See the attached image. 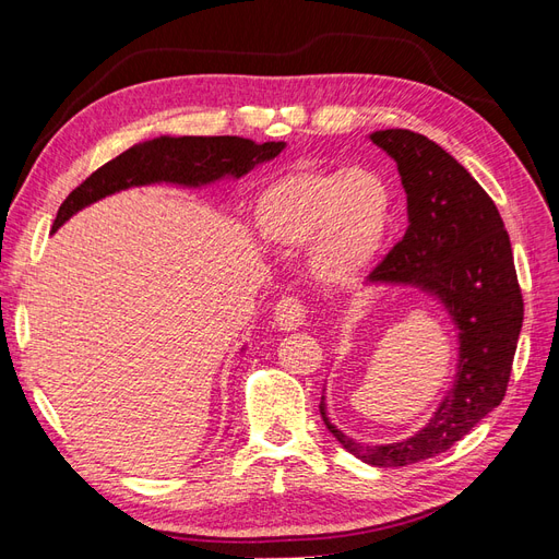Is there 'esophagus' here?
Here are the masks:
<instances>
[{"label": "esophagus", "mask_w": 559, "mask_h": 559, "mask_svg": "<svg viewBox=\"0 0 559 559\" xmlns=\"http://www.w3.org/2000/svg\"><path fill=\"white\" fill-rule=\"evenodd\" d=\"M308 317V306L298 296H284L275 306V321L282 331H294L302 326Z\"/></svg>", "instance_id": "esophagus-1"}]
</instances>
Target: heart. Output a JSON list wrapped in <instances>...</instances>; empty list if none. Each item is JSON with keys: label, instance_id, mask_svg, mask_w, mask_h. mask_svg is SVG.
I'll return each mask as SVG.
<instances>
[{"label": "heart", "instance_id": "1", "mask_svg": "<svg viewBox=\"0 0 559 559\" xmlns=\"http://www.w3.org/2000/svg\"><path fill=\"white\" fill-rule=\"evenodd\" d=\"M394 216L389 183L364 167L296 163L265 183L253 226L284 247L310 242L314 275L331 286L359 282L380 257Z\"/></svg>", "mask_w": 559, "mask_h": 559}]
</instances>
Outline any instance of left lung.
Wrapping results in <instances>:
<instances>
[{"label": "left lung", "mask_w": 559, "mask_h": 559, "mask_svg": "<svg viewBox=\"0 0 559 559\" xmlns=\"http://www.w3.org/2000/svg\"><path fill=\"white\" fill-rule=\"evenodd\" d=\"M370 140L396 160L408 198V228L370 282L417 284L443 300L460 329L452 392L408 441L378 448L354 443L331 425L321 396V419L343 448L366 464L392 468L445 452L503 401L524 302L503 218L466 167L413 130H378Z\"/></svg>", "instance_id": "obj_1"}]
</instances>
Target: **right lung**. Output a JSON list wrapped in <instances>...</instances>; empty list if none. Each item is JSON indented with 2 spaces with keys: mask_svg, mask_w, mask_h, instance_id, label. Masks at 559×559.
I'll use <instances>...</instances> for the list:
<instances>
[{
  "mask_svg": "<svg viewBox=\"0 0 559 559\" xmlns=\"http://www.w3.org/2000/svg\"><path fill=\"white\" fill-rule=\"evenodd\" d=\"M284 146V142L257 144L242 138H158L138 144L97 167L64 198L53 230L91 202L130 189V186L156 181L200 186L226 175L242 177L253 165L275 158Z\"/></svg>",
  "mask_w": 559,
  "mask_h": 559,
  "instance_id": "right-lung-1",
  "label": "right lung"
}]
</instances>
